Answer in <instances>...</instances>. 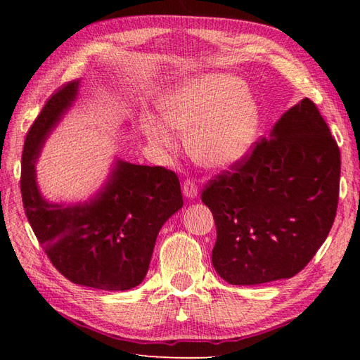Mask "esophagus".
I'll use <instances>...</instances> for the list:
<instances>
[{"label": "esophagus", "mask_w": 360, "mask_h": 360, "mask_svg": "<svg viewBox=\"0 0 360 360\" xmlns=\"http://www.w3.org/2000/svg\"><path fill=\"white\" fill-rule=\"evenodd\" d=\"M182 192H184L186 198H188V200H195L198 196V187L193 181H186L184 186H182Z\"/></svg>", "instance_id": "obj_1"}]
</instances>
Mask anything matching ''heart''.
<instances>
[{"label":"heart","instance_id":"heart-1","mask_svg":"<svg viewBox=\"0 0 360 360\" xmlns=\"http://www.w3.org/2000/svg\"><path fill=\"white\" fill-rule=\"evenodd\" d=\"M158 110L167 127L187 134L195 162L210 170L240 164L262 127L255 96L238 75L229 72H202L179 80L159 97ZM165 126L153 117L142 122L147 139L158 148L170 150L173 136Z\"/></svg>","mask_w":360,"mask_h":360}]
</instances>
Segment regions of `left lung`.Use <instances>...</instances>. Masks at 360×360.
Wrapping results in <instances>:
<instances>
[{
    "label": "left lung",
    "mask_w": 360,
    "mask_h": 360,
    "mask_svg": "<svg viewBox=\"0 0 360 360\" xmlns=\"http://www.w3.org/2000/svg\"><path fill=\"white\" fill-rule=\"evenodd\" d=\"M339 179L338 143L303 98L201 195L215 218L212 264L219 277L250 286L300 272L331 231Z\"/></svg>",
    "instance_id": "obj_1"
}]
</instances>
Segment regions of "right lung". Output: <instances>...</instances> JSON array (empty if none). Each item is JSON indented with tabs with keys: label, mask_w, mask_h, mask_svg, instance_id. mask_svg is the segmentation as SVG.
Segmentation results:
<instances>
[{
	"label": "right lung",
	"mask_w": 360,
	"mask_h": 360,
	"mask_svg": "<svg viewBox=\"0 0 360 360\" xmlns=\"http://www.w3.org/2000/svg\"><path fill=\"white\" fill-rule=\"evenodd\" d=\"M80 80L60 88L30 127L21 158V196L46 255L75 285L128 290L147 275L160 227L182 207L179 179L164 167L119 158L86 201L52 202L37 184L43 145L79 97Z\"/></svg>",
	"instance_id": "right-lung-1"
}]
</instances>
